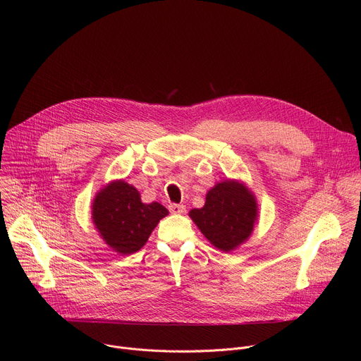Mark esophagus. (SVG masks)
Listing matches in <instances>:
<instances>
[{"instance_id":"obj_1","label":"esophagus","mask_w":361,"mask_h":361,"mask_svg":"<svg viewBox=\"0 0 361 361\" xmlns=\"http://www.w3.org/2000/svg\"><path fill=\"white\" fill-rule=\"evenodd\" d=\"M169 210L173 214H183V213H185V205H183V204H170Z\"/></svg>"}]
</instances>
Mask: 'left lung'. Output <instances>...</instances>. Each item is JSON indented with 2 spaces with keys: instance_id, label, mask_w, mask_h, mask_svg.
<instances>
[{
  "instance_id": "obj_1",
  "label": "left lung",
  "mask_w": 361,
  "mask_h": 361,
  "mask_svg": "<svg viewBox=\"0 0 361 361\" xmlns=\"http://www.w3.org/2000/svg\"><path fill=\"white\" fill-rule=\"evenodd\" d=\"M190 217L213 245L231 251L251 234L257 204L243 184L227 180L212 188L204 207L191 210Z\"/></svg>"
}]
</instances>
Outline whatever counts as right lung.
Returning a JSON list of instances; mask_svg holds the SVG:
<instances>
[{
  "label": "right lung",
  "instance_id": "right-lung-1",
  "mask_svg": "<svg viewBox=\"0 0 361 361\" xmlns=\"http://www.w3.org/2000/svg\"><path fill=\"white\" fill-rule=\"evenodd\" d=\"M169 214L159 202H141L140 192L124 181L102 188L92 202V221L104 241L117 252L133 254Z\"/></svg>",
  "mask_w": 361,
  "mask_h": 361
}]
</instances>
